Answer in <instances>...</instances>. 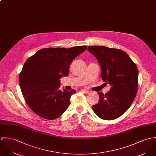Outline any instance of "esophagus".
<instances>
[{
    "label": "esophagus",
    "mask_w": 156,
    "mask_h": 156,
    "mask_svg": "<svg viewBox=\"0 0 156 156\" xmlns=\"http://www.w3.org/2000/svg\"><path fill=\"white\" fill-rule=\"evenodd\" d=\"M81 91L83 92V93H85L86 94H89L90 93V92L89 90H85V89H81Z\"/></svg>",
    "instance_id": "1"
}]
</instances>
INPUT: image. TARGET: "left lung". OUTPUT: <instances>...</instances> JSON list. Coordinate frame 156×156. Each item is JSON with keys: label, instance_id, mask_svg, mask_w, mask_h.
<instances>
[{"label": "left lung", "instance_id": "8db88e82", "mask_svg": "<svg viewBox=\"0 0 156 156\" xmlns=\"http://www.w3.org/2000/svg\"><path fill=\"white\" fill-rule=\"evenodd\" d=\"M87 51L96 57L101 68V78L112 86L105 94L98 92L99 101L92 110L99 118L112 120L125 113L138 92V70L122 50L102 46H89Z\"/></svg>", "mask_w": 156, "mask_h": 156}]
</instances>
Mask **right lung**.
Segmentation results:
<instances>
[{"mask_svg": "<svg viewBox=\"0 0 156 156\" xmlns=\"http://www.w3.org/2000/svg\"><path fill=\"white\" fill-rule=\"evenodd\" d=\"M86 46L71 48H43L28 58L19 76V83L29 107L48 120L60 117L70 104L76 91L59 90L60 79L69 75L73 60L84 52Z\"/></svg>", "mask_w": 156, "mask_h": 156, "instance_id": "obj_1", "label": "right lung"}]
</instances>
